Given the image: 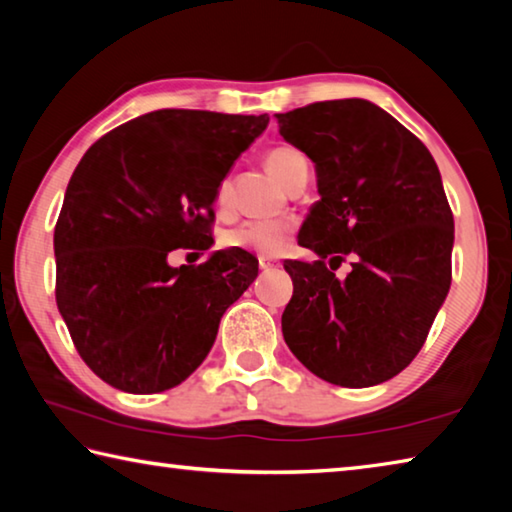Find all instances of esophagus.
<instances>
[{"instance_id": "1", "label": "esophagus", "mask_w": 512, "mask_h": 512, "mask_svg": "<svg viewBox=\"0 0 512 512\" xmlns=\"http://www.w3.org/2000/svg\"><path fill=\"white\" fill-rule=\"evenodd\" d=\"M273 266H277L273 259H266V257L259 259V268H264V271H268V268H273Z\"/></svg>"}]
</instances>
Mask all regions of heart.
<instances>
[{
	"label": "heart",
	"instance_id": "heart-1",
	"mask_svg": "<svg viewBox=\"0 0 512 512\" xmlns=\"http://www.w3.org/2000/svg\"><path fill=\"white\" fill-rule=\"evenodd\" d=\"M266 167L271 169L277 180L284 185H291L293 180L302 173H307V158L298 149L289 144L273 146L266 153ZM214 203L219 210H228L232 203V185L228 178H223L219 187H216ZM296 232V223L291 219H257V221H244L237 228L228 230L223 235V244L228 248L248 250V253L262 255V257H275L280 255Z\"/></svg>",
	"mask_w": 512,
	"mask_h": 512
}]
</instances>
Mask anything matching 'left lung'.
I'll use <instances>...</instances> for the list:
<instances>
[{"label": "left lung", "mask_w": 512, "mask_h": 512, "mask_svg": "<svg viewBox=\"0 0 512 512\" xmlns=\"http://www.w3.org/2000/svg\"><path fill=\"white\" fill-rule=\"evenodd\" d=\"M277 126L314 160L320 194L298 235L318 259H284L293 280L284 341L329 384H381L422 350L452 284L454 214L436 160L363 99L309 103L277 115ZM345 258L353 271L339 281Z\"/></svg>", "instance_id": "left-lung-1"}]
</instances>
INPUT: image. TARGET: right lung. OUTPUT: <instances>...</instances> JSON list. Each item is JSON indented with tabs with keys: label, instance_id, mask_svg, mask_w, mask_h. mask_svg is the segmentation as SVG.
<instances>
[{
	"label": "right lung",
	"instance_id": "obj_1",
	"mask_svg": "<svg viewBox=\"0 0 512 512\" xmlns=\"http://www.w3.org/2000/svg\"><path fill=\"white\" fill-rule=\"evenodd\" d=\"M268 115L164 108L99 137L69 178L54 230L56 305L94 375L124 393L183 384L221 316L257 277L248 250L212 246L214 194Z\"/></svg>",
	"mask_w": 512,
	"mask_h": 512
}]
</instances>
